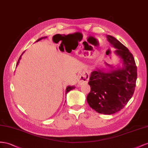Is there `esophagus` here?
I'll list each match as a JSON object with an SVG mask.
<instances>
[{
    "mask_svg": "<svg viewBox=\"0 0 148 148\" xmlns=\"http://www.w3.org/2000/svg\"><path fill=\"white\" fill-rule=\"evenodd\" d=\"M90 74L88 72H84L79 77V82L81 84H87L89 80Z\"/></svg>",
    "mask_w": 148,
    "mask_h": 148,
    "instance_id": "obj_1",
    "label": "esophagus"
}]
</instances>
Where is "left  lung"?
<instances>
[{"label":"left lung","mask_w":148,"mask_h":148,"mask_svg":"<svg viewBox=\"0 0 148 148\" xmlns=\"http://www.w3.org/2000/svg\"><path fill=\"white\" fill-rule=\"evenodd\" d=\"M108 41L116 49L121 67L109 71L97 68L92 71L88 84L90 92L87 97L89 106L99 113L111 115L121 110L132 97L136 86L137 67L133 54L111 35Z\"/></svg>","instance_id":"8db88e82"}]
</instances>
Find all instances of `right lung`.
<instances>
[{
	"instance_id": "1",
	"label": "right lung",
	"mask_w": 148,
	"mask_h": 148,
	"mask_svg": "<svg viewBox=\"0 0 148 148\" xmlns=\"http://www.w3.org/2000/svg\"><path fill=\"white\" fill-rule=\"evenodd\" d=\"M47 38V37H46V36H45V37H41V38H39L38 40H37L36 42L39 41H40V40H42V39H45V38ZM24 53H25V51L22 54V55H21V56H20V58H19V59H18V61L17 63H16V66H17V65L18 64V63L20 62V60H21V57H22V56L23 55V54ZM74 88H75V86H67V87H66V94H67V92H69L70 90L74 89Z\"/></svg>"
}]
</instances>
